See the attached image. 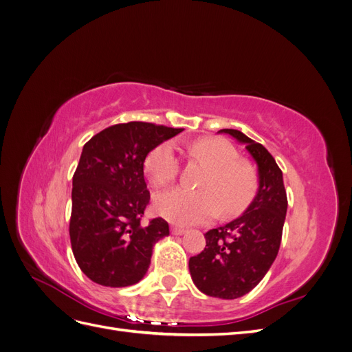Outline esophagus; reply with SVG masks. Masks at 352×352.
Returning a JSON list of instances; mask_svg holds the SVG:
<instances>
[{
    "label": "esophagus",
    "mask_w": 352,
    "mask_h": 352,
    "mask_svg": "<svg viewBox=\"0 0 352 352\" xmlns=\"http://www.w3.org/2000/svg\"><path fill=\"white\" fill-rule=\"evenodd\" d=\"M185 232H186V228H184V226H177V225L172 226V233H173V235H184Z\"/></svg>",
    "instance_id": "1"
}]
</instances>
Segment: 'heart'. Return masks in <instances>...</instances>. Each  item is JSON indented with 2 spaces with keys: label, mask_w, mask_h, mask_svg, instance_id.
Instances as JSON below:
<instances>
[{
  "label": "heart",
  "mask_w": 352,
  "mask_h": 352,
  "mask_svg": "<svg viewBox=\"0 0 352 352\" xmlns=\"http://www.w3.org/2000/svg\"><path fill=\"white\" fill-rule=\"evenodd\" d=\"M189 154L201 158L210 172L201 180V189L175 188L155 197V210L163 217L194 225L214 219L220 208L235 214L248 204L257 180L248 164L238 162V153L219 138H202L188 146ZM145 173L155 188L173 182L180 172V160L172 142H163L146 155Z\"/></svg>",
  "instance_id": "b5f03b06"
}]
</instances>
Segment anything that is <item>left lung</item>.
Segmentation results:
<instances>
[{
  "instance_id": "obj_1",
  "label": "left lung",
  "mask_w": 352,
  "mask_h": 352,
  "mask_svg": "<svg viewBox=\"0 0 352 352\" xmlns=\"http://www.w3.org/2000/svg\"><path fill=\"white\" fill-rule=\"evenodd\" d=\"M258 166V192L242 216L206 233V248L189 258L195 286L208 296L235 300L260 283L279 252L287 208L282 170L265 148L236 129Z\"/></svg>"
}]
</instances>
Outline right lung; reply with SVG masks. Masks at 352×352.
<instances>
[{
	"mask_svg": "<svg viewBox=\"0 0 352 352\" xmlns=\"http://www.w3.org/2000/svg\"><path fill=\"white\" fill-rule=\"evenodd\" d=\"M184 129L146 122L113 124L83 145L73 175L70 243L80 270L102 286L140 282L153 247L168 235L157 217L142 225L150 190L144 179L148 153Z\"/></svg>",
	"mask_w": 352,
	"mask_h": 352,
	"instance_id": "1",
	"label": "right lung"
}]
</instances>
